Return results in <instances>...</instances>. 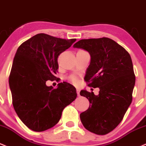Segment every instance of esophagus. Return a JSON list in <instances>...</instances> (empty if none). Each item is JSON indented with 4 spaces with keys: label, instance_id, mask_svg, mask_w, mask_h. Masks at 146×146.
<instances>
[{
    "label": "esophagus",
    "instance_id": "34e87169",
    "mask_svg": "<svg viewBox=\"0 0 146 146\" xmlns=\"http://www.w3.org/2000/svg\"><path fill=\"white\" fill-rule=\"evenodd\" d=\"M76 93H77V95H78V96H80V90H79V89H76Z\"/></svg>",
    "mask_w": 146,
    "mask_h": 146
}]
</instances>
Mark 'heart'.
<instances>
[{
  "mask_svg": "<svg viewBox=\"0 0 146 146\" xmlns=\"http://www.w3.org/2000/svg\"><path fill=\"white\" fill-rule=\"evenodd\" d=\"M72 82L74 83H76L77 82H78V80H77V78H75V77H72Z\"/></svg>",
  "mask_w": 146,
  "mask_h": 146,
  "instance_id": "heart-1",
  "label": "heart"
}]
</instances>
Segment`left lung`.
Masks as SVG:
<instances>
[{
  "mask_svg": "<svg viewBox=\"0 0 146 146\" xmlns=\"http://www.w3.org/2000/svg\"><path fill=\"white\" fill-rule=\"evenodd\" d=\"M90 54L85 80L88 86L100 89L98 95L81 90L90 101L81 113L84 127L96 135L110 133L121 122L131 105L135 76L130 54L122 46L107 37L81 39L73 46Z\"/></svg>",
  "mask_w": 146,
  "mask_h": 146,
  "instance_id": "obj_1",
  "label": "left lung"
}]
</instances>
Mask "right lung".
<instances>
[{
	"label": "right lung",
	"instance_id": "1",
	"mask_svg": "<svg viewBox=\"0 0 146 146\" xmlns=\"http://www.w3.org/2000/svg\"><path fill=\"white\" fill-rule=\"evenodd\" d=\"M76 40L39 33L17 50L9 84L15 112L32 131L42 132L53 127L63 109L76 99V88L71 84L60 83L56 89L46 85L48 80L56 79L58 56Z\"/></svg>",
	"mask_w": 146,
	"mask_h": 146
}]
</instances>
